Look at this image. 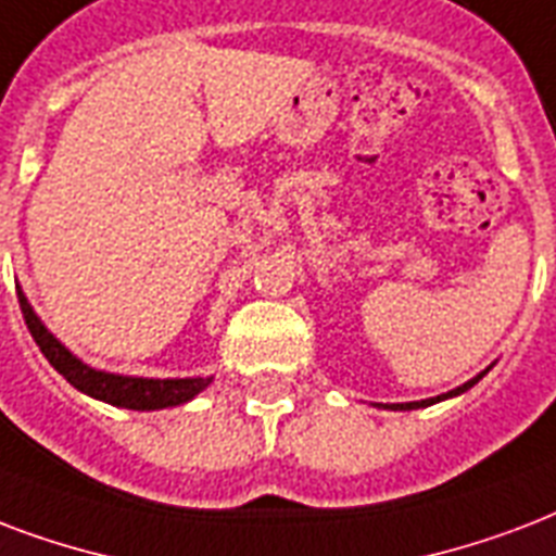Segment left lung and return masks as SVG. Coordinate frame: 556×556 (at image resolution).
Masks as SVG:
<instances>
[{
  "label": "left lung",
  "mask_w": 556,
  "mask_h": 556,
  "mask_svg": "<svg viewBox=\"0 0 556 556\" xmlns=\"http://www.w3.org/2000/svg\"><path fill=\"white\" fill-rule=\"evenodd\" d=\"M490 368H493V365H490ZM490 368H484V371H481V374H476L472 380H467V382H464V386H458V389L446 391V394H438V397L417 400V403H386V406H380V403H377V406H380V408H391V412H412V408H426V406H432V403H441V400L458 397V394H464V391H470L472 386H476V382H479L481 377H484V374L490 371Z\"/></svg>",
  "instance_id": "8db88e82"
}]
</instances>
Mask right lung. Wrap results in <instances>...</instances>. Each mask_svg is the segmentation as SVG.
I'll return each mask as SVG.
<instances>
[{"instance_id":"obj_1","label":"right lung","mask_w":556,"mask_h":556,"mask_svg":"<svg viewBox=\"0 0 556 556\" xmlns=\"http://www.w3.org/2000/svg\"><path fill=\"white\" fill-rule=\"evenodd\" d=\"M16 295H20L25 325L31 330L34 342L40 345L42 356L54 365V371L63 374L77 391H84L89 397L103 400L110 406L132 408V412H156V408L182 406V403L197 397L200 391L208 389L211 380H214V377H167V380H159V377H127V374L92 368L84 359H77L49 327L42 325L20 287H16Z\"/></svg>"}]
</instances>
